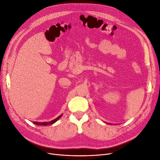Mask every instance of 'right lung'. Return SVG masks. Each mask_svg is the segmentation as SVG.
<instances>
[{"instance_id": "right-lung-1", "label": "right lung", "mask_w": 160, "mask_h": 160, "mask_svg": "<svg viewBox=\"0 0 160 160\" xmlns=\"http://www.w3.org/2000/svg\"><path fill=\"white\" fill-rule=\"evenodd\" d=\"M62 116V115H59V117L57 118L56 119H53L52 121H51V122H33V123L35 124V125H51V124H53L54 123H55L57 120H59L61 117Z\"/></svg>"}]
</instances>
